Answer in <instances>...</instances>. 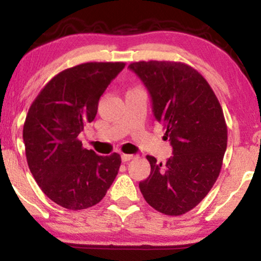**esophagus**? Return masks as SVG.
I'll return each instance as SVG.
<instances>
[{
    "mask_svg": "<svg viewBox=\"0 0 261 261\" xmlns=\"http://www.w3.org/2000/svg\"><path fill=\"white\" fill-rule=\"evenodd\" d=\"M133 158H134L133 154H125V153L121 154V160H122V162H128V161L133 160Z\"/></svg>",
    "mask_w": 261,
    "mask_h": 261,
    "instance_id": "esophagus-1",
    "label": "esophagus"
}]
</instances>
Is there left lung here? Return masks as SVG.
<instances>
[{
  "instance_id": "obj_1",
  "label": "left lung",
  "mask_w": 261,
  "mask_h": 261,
  "mask_svg": "<svg viewBox=\"0 0 261 261\" xmlns=\"http://www.w3.org/2000/svg\"><path fill=\"white\" fill-rule=\"evenodd\" d=\"M128 67L147 87L173 147L164 164L147 155L151 174L140 190L158 212L180 216L202 201L220 175L227 148L222 107L202 74L184 62L152 60Z\"/></svg>"
}]
</instances>
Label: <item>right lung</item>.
Instances as JSON below:
<instances>
[{
	"label": "right lung",
	"instance_id": "right-lung-1",
	"mask_svg": "<svg viewBox=\"0 0 261 261\" xmlns=\"http://www.w3.org/2000/svg\"><path fill=\"white\" fill-rule=\"evenodd\" d=\"M125 62H86L54 76L29 108L23 126L25 155L43 193L62 207H92L118 175V153L98 155L79 135L97 115L98 101Z\"/></svg>",
	"mask_w": 261,
	"mask_h": 261
}]
</instances>
